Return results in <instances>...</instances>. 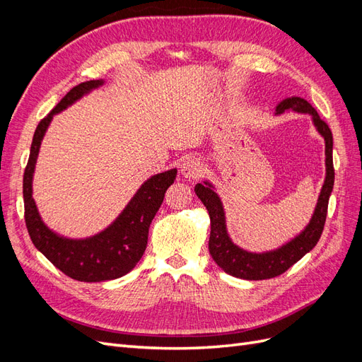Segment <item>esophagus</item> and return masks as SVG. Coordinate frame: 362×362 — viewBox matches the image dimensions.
Returning <instances> with one entry per match:
<instances>
[{"mask_svg": "<svg viewBox=\"0 0 362 362\" xmlns=\"http://www.w3.org/2000/svg\"><path fill=\"white\" fill-rule=\"evenodd\" d=\"M202 173V163L196 158H187L181 164V175L187 180L198 178Z\"/></svg>", "mask_w": 362, "mask_h": 362, "instance_id": "1", "label": "esophagus"}]
</instances>
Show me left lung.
Here are the masks:
<instances>
[{"mask_svg": "<svg viewBox=\"0 0 362 362\" xmlns=\"http://www.w3.org/2000/svg\"><path fill=\"white\" fill-rule=\"evenodd\" d=\"M298 112V113H308L313 116V122L317 131L325 139V154H326V178L322 187L319 201H317L314 214L310 223L306 225L303 231L294 237L291 242L281 246L276 250L264 252V254H254V252L243 250L242 247L235 246L231 238L226 233L225 223V213L221 199L217 193L213 190V185L205 181L204 184H196L194 192L198 198L206 206L208 214L211 221V233L210 240H208V249L216 264L223 269L228 275L235 278H242L247 281H259V279H270L282 275L287 272L294 262H298L305 254L317 245L319 238L323 233L326 214H327V202L334 187V161H332V131L327 127L323 119H320L315 108L305 101L303 98L291 96L278 104L276 115L284 112Z\"/></svg>", "mask_w": 362, "mask_h": 362, "instance_id": "8db88e82", "label": "left lung"}]
</instances>
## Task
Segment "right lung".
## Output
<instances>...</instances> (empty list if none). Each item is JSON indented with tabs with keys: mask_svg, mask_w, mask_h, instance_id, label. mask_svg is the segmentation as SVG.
Wrapping results in <instances>:
<instances>
[{
	"mask_svg": "<svg viewBox=\"0 0 362 362\" xmlns=\"http://www.w3.org/2000/svg\"><path fill=\"white\" fill-rule=\"evenodd\" d=\"M103 80L81 83L62 98V101L43 117L33 136L30 157L24 172V210L25 225L33 245L54 266L72 279L84 282L110 281L127 275L144 255L148 245L149 225L163 204L164 193L177 178V169L151 177L129 201L125 210L103 233L84 240H71L54 234L45 226L33 199L31 181L39 148L52 116L92 89L100 87Z\"/></svg>",
	"mask_w": 362,
	"mask_h": 362,
	"instance_id": "add662e5",
	"label": "right lung"
}]
</instances>
